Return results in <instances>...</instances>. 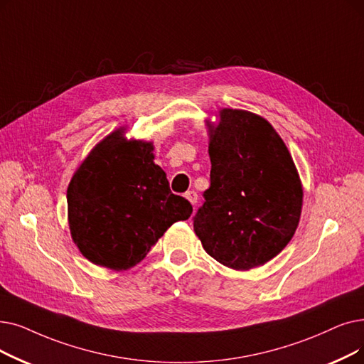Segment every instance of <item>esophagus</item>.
Here are the masks:
<instances>
[{"instance_id": "esophagus-1", "label": "esophagus", "mask_w": 364, "mask_h": 364, "mask_svg": "<svg viewBox=\"0 0 364 364\" xmlns=\"http://www.w3.org/2000/svg\"><path fill=\"white\" fill-rule=\"evenodd\" d=\"M186 199L191 202L192 205H196V202H198V193L195 192V191H188V192H186Z\"/></svg>"}]
</instances>
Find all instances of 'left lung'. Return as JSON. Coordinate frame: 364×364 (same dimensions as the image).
I'll return each instance as SVG.
<instances>
[{
	"instance_id": "left-lung-1",
	"label": "left lung",
	"mask_w": 364,
	"mask_h": 364,
	"mask_svg": "<svg viewBox=\"0 0 364 364\" xmlns=\"http://www.w3.org/2000/svg\"><path fill=\"white\" fill-rule=\"evenodd\" d=\"M208 153L210 187L193 217L196 235L232 269L264 264L290 242L302 211V184L286 144L260 116L225 108Z\"/></svg>"
}]
</instances>
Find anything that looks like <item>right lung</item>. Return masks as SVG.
Returning <instances> with one entry per match:
<instances>
[{"mask_svg":"<svg viewBox=\"0 0 364 364\" xmlns=\"http://www.w3.org/2000/svg\"><path fill=\"white\" fill-rule=\"evenodd\" d=\"M151 151V143L126 141L116 131L74 173L67 192L70 229L92 263L129 269L168 228L191 217L192 203L171 192Z\"/></svg>","mask_w":364,"mask_h":364,"instance_id":"obj_1","label":"right lung"}]
</instances>
